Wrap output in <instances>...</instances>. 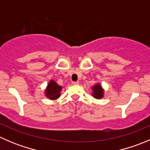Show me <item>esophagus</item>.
Here are the masks:
<instances>
[{
  "label": "esophagus",
  "mask_w": 150,
  "mask_h": 150,
  "mask_svg": "<svg viewBox=\"0 0 150 150\" xmlns=\"http://www.w3.org/2000/svg\"><path fill=\"white\" fill-rule=\"evenodd\" d=\"M72 83L73 85H78L79 84V82H78V81H72Z\"/></svg>",
  "instance_id": "obj_1"
}]
</instances>
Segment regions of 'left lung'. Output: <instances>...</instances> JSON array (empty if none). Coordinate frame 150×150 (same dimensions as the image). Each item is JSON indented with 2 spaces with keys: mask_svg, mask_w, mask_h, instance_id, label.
<instances>
[{
  "mask_svg": "<svg viewBox=\"0 0 150 150\" xmlns=\"http://www.w3.org/2000/svg\"><path fill=\"white\" fill-rule=\"evenodd\" d=\"M93 97L96 98V99H101V98H102V96H103V90H102L100 85L97 84L93 86Z\"/></svg>",
  "mask_w": 150,
  "mask_h": 150,
  "instance_id": "left-lung-1",
  "label": "left lung"
}]
</instances>
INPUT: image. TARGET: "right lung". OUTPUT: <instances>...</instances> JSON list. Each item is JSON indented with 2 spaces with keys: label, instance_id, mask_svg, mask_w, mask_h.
I'll return each mask as SVG.
<instances>
[{
  "label": "right lung",
  "instance_id": "obj_1",
  "mask_svg": "<svg viewBox=\"0 0 150 150\" xmlns=\"http://www.w3.org/2000/svg\"><path fill=\"white\" fill-rule=\"evenodd\" d=\"M62 90V87L59 86L57 83L54 81H51L47 87L46 94L47 97L50 99H57L60 96V91Z\"/></svg>",
  "mask_w": 150,
  "mask_h": 150
}]
</instances>
